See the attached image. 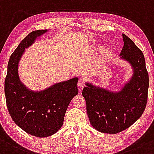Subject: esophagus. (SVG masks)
<instances>
[{
  "label": "esophagus",
  "instance_id": "1",
  "mask_svg": "<svg viewBox=\"0 0 154 154\" xmlns=\"http://www.w3.org/2000/svg\"><path fill=\"white\" fill-rule=\"evenodd\" d=\"M78 86H79L81 89H82L84 86V81L83 80V79H79V82H78Z\"/></svg>",
  "mask_w": 154,
  "mask_h": 154
}]
</instances>
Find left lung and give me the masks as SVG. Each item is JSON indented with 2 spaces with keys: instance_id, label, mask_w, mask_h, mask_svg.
<instances>
[{
  "instance_id": "obj_1",
  "label": "left lung",
  "mask_w": 154,
  "mask_h": 154,
  "mask_svg": "<svg viewBox=\"0 0 154 154\" xmlns=\"http://www.w3.org/2000/svg\"><path fill=\"white\" fill-rule=\"evenodd\" d=\"M122 36L124 46L120 58L132 66V78L119 91L89 82L85 83L82 91L91 126L108 134H116L132 125L142 116L148 100L149 79L144 55L129 37L125 34Z\"/></svg>"
}]
</instances>
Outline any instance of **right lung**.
I'll list each match as a JSON object with an SVG mask.
<instances>
[{"label": "right lung", "mask_w": 154, "mask_h": 154, "mask_svg": "<svg viewBox=\"0 0 154 154\" xmlns=\"http://www.w3.org/2000/svg\"><path fill=\"white\" fill-rule=\"evenodd\" d=\"M47 31H32L22 40L10 57L5 80L6 104L12 119L25 132L38 137L51 136L61 128L67 108L79 93L77 77L37 91L27 89L20 81L18 66L25 49Z\"/></svg>", "instance_id": "add662e5"}]
</instances>
